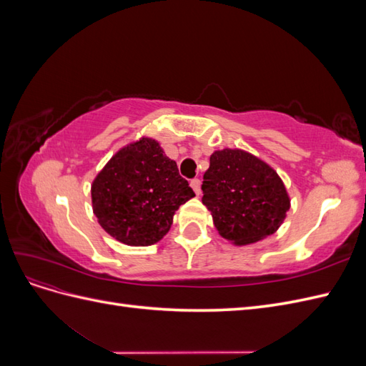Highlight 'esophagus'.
Listing matches in <instances>:
<instances>
[{"mask_svg": "<svg viewBox=\"0 0 366 366\" xmlns=\"http://www.w3.org/2000/svg\"><path fill=\"white\" fill-rule=\"evenodd\" d=\"M191 187H192L194 192H195L197 195H200V194H202V182H200V179L191 180Z\"/></svg>", "mask_w": 366, "mask_h": 366, "instance_id": "34e87169", "label": "esophagus"}]
</instances>
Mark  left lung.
Listing matches in <instances>:
<instances>
[{
    "label": "left lung",
    "mask_w": 366,
    "mask_h": 366,
    "mask_svg": "<svg viewBox=\"0 0 366 366\" xmlns=\"http://www.w3.org/2000/svg\"><path fill=\"white\" fill-rule=\"evenodd\" d=\"M202 189L218 234L235 246L274 234L290 209V195L278 172L238 148L212 152Z\"/></svg>",
    "instance_id": "left-lung-1"
}]
</instances>
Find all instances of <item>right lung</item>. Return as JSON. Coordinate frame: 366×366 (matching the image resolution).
Returning a JSON list of instances; mask_svg holds the SVG:
<instances>
[{"label":"right lung","mask_w":366,"mask_h":366,"mask_svg":"<svg viewBox=\"0 0 366 366\" xmlns=\"http://www.w3.org/2000/svg\"><path fill=\"white\" fill-rule=\"evenodd\" d=\"M195 194L156 139L120 148L92 183L99 224L127 246L145 247L168 234L177 210Z\"/></svg>","instance_id":"obj_1"}]
</instances>
